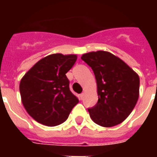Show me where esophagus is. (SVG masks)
I'll return each instance as SVG.
<instances>
[{
  "mask_svg": "<svg viewBox=\"0 0 157 157\" xmlns=\"http://www.w3.org/2000/svg\"><path fill=\"white\" fill-rule=\"evenodd\" d=\"M84 97H85V93H82V94L80 95V99L82 100V99L84 98Z\"/></svg>",
  "mask_w": 157,
  "mask_h": 157,
  "instance_id": "34e87169",
  "label": "esophagus"
}]
</instances>
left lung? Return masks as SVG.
<instances>
[{
    "label": "left lung",
    "instance_id": "1",
    "mask_svg": "<svg viewBox=\"0 0 157 157\" xmlns=\"http://www.w3.org/2000/svg\"><path fill=\"white\" fill-rule=\"evenodd\" d=\"M82 59L92 67L97 81L98 102L88 109L92 121L108 128L121 124L138 101V74L110 52H89Z\"/></svg>",
    "mask_w": 157,
    "mask_h": 157
}]
</instances>
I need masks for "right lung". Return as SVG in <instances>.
Here are the masks:
<instances>
[{"mask_svg":"<svg viewBox=\"0 0 157 157\" xmlns=\"http://www.w3.org/2000/svg\"><path fill=\"white\" fill-rule=\"evenodd\" d=\"M76 59V55H49L23 75L19 85L22 102L28 113L39 124H60L78 103L65 75Z\"/></svg>","mask_w":157,"mask_h":157,"instance_id":"1","label":"right lung"}]
</instances>
